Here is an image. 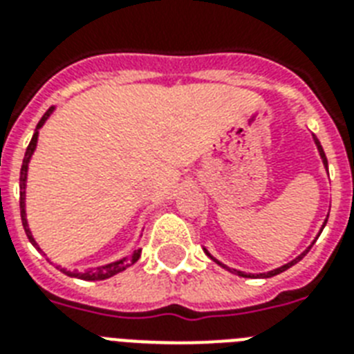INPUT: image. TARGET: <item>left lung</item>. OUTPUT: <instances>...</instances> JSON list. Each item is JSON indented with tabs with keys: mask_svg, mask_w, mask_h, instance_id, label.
I'll list each match as a JSON object with an SVG mask.
<instances>
[{
	"mask_svg": "<svg viewBox=\"0 0 354 354\" xmlns=\"http://www.w3.org/2000/svg\"><path fill=\"white\" fill-rule=\"evenodd\" d=\"M313 139H314V145H316V149H318V152H319V158H322V161H324V167H325V169H327V158H325V152H324V149H322V145H319V141H318V138H316V136H313ZM327 218H329V216H327ZM327 218H325L324 226H322V230H319V233L324 232L325 224H327ZM313 244H314V242H313ZM313 244H310V246H313ZM310 246H308L307 250H305V252H303V253H299V255H297L296 259H292L290 263L283 264V266H279V268H275V270H270V272H263V274H248V272H242V270L230 268V266H226V264H224V263H221V261H218V259H215V257H213V255H211V253L207 252V250H205V248H204V252H205V255H207V257H209V259H213V261H215L216 264H221L222 268H226L227 272H232V274H235V275H241V277H253V279H259V277H261V279H266V277H274V275L281 274V272H285V270H288V268H290V266H294V264H296V263H299V261H301V259L305 257V255H307V253H308V250H310Z\"/></svg>",
	"mask_w": 354,
	"mask_h": 354,
	"instance_id": "1",
	"label": "left lung"
}]
</instances>
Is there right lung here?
Here are the masks:
<instances>
[{
	"label": "right lung",
	"instance_id": "1",
	"mask_svg": "<svg viewBox=\"0 0 354 354\" xmlns=\"http://www.w3.org/2000/svg\"><path fill=\"white\" fill-rule=\"evenodd\" d=\"M55 112V106H51L44 113V118L40 119V122L36 124V130L32 133V139H30L29 147L25 150V156H24V165H21V171H19V211H21V222H24V230L27 233V239L30 241V244L36 248V250H40L41 248L38 246V242L36 239L32 236L29 230V222H27V211H25V187H27V172H29V163H30V158L35 154L36 150V145H38V133H40V128L46 124V121L51 118V113ZM141 257V250H136L132 255H127V257L118 259V261H113V263H108V264H102V266H95V268H88L84 272H79V270H68V268H62V266H57L62 274L69 275V277H77V279H84V281H102V279H108V277H113V275H118L119 272L122 270H127L128 266H132L138 259ZM49 261V259H47Z\"/></svg>",
	"mask_w": 354,
	"mask_h": 354
}]
</instances>
